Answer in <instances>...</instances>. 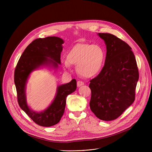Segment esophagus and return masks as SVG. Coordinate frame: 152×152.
<instances>
[{"mask_svg": "<svg viewBox=\"0 0 152 152\" xmlns=\"http://www.w3.org/2000/svg\"><path fill=\"white\" fill-rule=\"evenodd\" d=\"M84 84V83L83 81H77V86L78 87H81V86H83Z\"/></svg>", "mask_w": 152, "mask_h": 152, "instance_id": "1", "label": "esophagus"}]
</instances>
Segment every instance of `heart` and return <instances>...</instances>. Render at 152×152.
<instances>
[{"instance_id":"heart-1","label":"heart","mask_w":152,"mask_h":152,"mask_svg":"<svg viewBox=\"0 0 152 152\" xmlns=\"http://www.w3.org/2000/svg\"><path fill=\"white\" fill-rule=\"evenodd\" d=\"M105 61V52L97 45L77 44L69 51L66 60H63L65 69L70 70L71 65L77 66L78 73L84 77L97 75Z\"/></svg>"}]
</instances>
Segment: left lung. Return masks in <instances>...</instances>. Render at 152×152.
<instances>
[{
  "instance_id": "left-lung-1",
  "label": "left lung",
  "mask_w": 152,
  "mask_h": 152,
  "mask_svg": "<svg viewBox=\"0 0 152 152\" xmlns=\"http://www.w3.org/2000/svg\"><path fill=\"white\" fill-rule=\"evenodd\" d=\"M105 41L104 66L89 86L91 111L103 121H112L132 104L139 79L136 60L131 47L116 36L98 33Z\"/></svg>"
}]
</instances>
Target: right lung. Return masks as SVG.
Segmentation results:
<instances>
[{
	"instance_id": "right-lung-1",
	"label": "right lung",
	"mask_w": 152,
	"mask_h": 152,
	"mask_svg": "<svg viewBox=\"0 0 152 152\" xmlns=\"http://www.w3.org/2000/svg\"><path fill=\"white\" fill-rule=\"evenodd\" d=\"M63 43L62 39L55 36L35 39L22 53L15 70L14 81L18 104L32 120L41 126L50 127L60 121L65 111L67 96L76 89V80L73 79L68 83L58 86L50 105L39 112L33 111L28 105L26 84L31 73L39 68H58L61 64Z\"/></svg>"
}]
</instances>
